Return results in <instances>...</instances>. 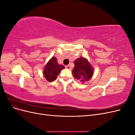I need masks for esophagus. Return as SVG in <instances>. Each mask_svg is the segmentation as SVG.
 <instances>
[{
  "mask_svg": "<svg viewBox=\"0 0 135 135\" xmlns=\"http://www.w3.org/2000/svg\"><path fill=\"white\" fill-rule=\"evenodd\" d=\"M65 67H66V69H70V70L71 69V66H70V65H66V66H65Z\"/></svg>",
  "mask_w": 135,
  "mask_h": 135,
  "instance_id": "34e87169",
  "label": "esophagus"
}]
</instances>
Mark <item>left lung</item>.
<instances>
[{
  "mask_svg": "<svg viewBox=\"0 0 135 135\" xmlns=\"http://www.w3.org/2000/svg\"><path fill=\"white\" fill-rule=\"evenodd\" d=\"M73 75L75 79L82 83L90 79L93 74V69L88 61L84 57L77 59L74 62Z\"/></svg>",
  "mask_w": 135,
  "mask_h": 135,
  "instance_id": "8db88e82",
  "label": "left lung"
}]
</instances>
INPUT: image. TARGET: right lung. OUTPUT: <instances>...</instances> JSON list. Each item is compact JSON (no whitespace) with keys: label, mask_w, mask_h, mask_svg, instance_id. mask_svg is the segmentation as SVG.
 <instances>
[{"label":"right lung","mask_w":135,"mask_h":135,"mask_svg":"<svg viewBox=\"0 0 135 135\" xmlns=\"http://www.w3.org/2000/svg\"><path fill=\"white\" fill-rule=\"evenodd\" d=\"M64 69L65 67L63 65H59L57 59L53 56L45 66L43 73L47 80L53 81L56 79L57 76Z\"/></svg>","instance_id":"1"}]
</instances>
